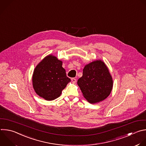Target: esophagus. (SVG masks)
Here are the masks:
<instances>
[{
	"instance_id": "1",
	"label": "esophagus",
	"mask_w": 146,
	"mask_h": 146,
	"mask_svg": "<svg viewBox=\"0 0 146 146\" xmlns=\"http://www.w3.org/2000/svg\"><path fill=\"white\" fill-rule=\"evenodd\" d=\"M71 80H72V82H73V83H75V82H76V81H77V80H76V78H72L71 79Z\"/></svg>"
}]
</instances>
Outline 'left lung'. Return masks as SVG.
<instances>
[{"instance_id":"obj_1","label":"left lung","mask_w":146,"mask_h":146,"mask_svg":"<svg viewBox=\"0 0 146 146\" xmlns=\"http://www.w3.org/2000/svg\"><path fill=\"white\" fill-rule=\"evenodd\" d=\"M84 98L90 104L103 101L113 88V79L106 64L97 60L86 64L77 81Z\"/></svg>"}]
</instances>
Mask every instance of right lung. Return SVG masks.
Masks as SVG:
<instances>
[{
  "instance_id": "right-lung-1",
  "label": "right lung",
  "mask_w": 146,
  "mask_h": 146,
  "mask_svg": "<svg viewBox=\"0 0 146 146\" xmlns=\"http://www.w3.org/2000/svg\"><path fill=\"white\" fill-rule=\"evenodd\" d=\"M70 81L62 67V61L52 54L46 56L38 64L32 77L34 91L47 101L59 98Z\"/></svg>"
}]
</instances>
